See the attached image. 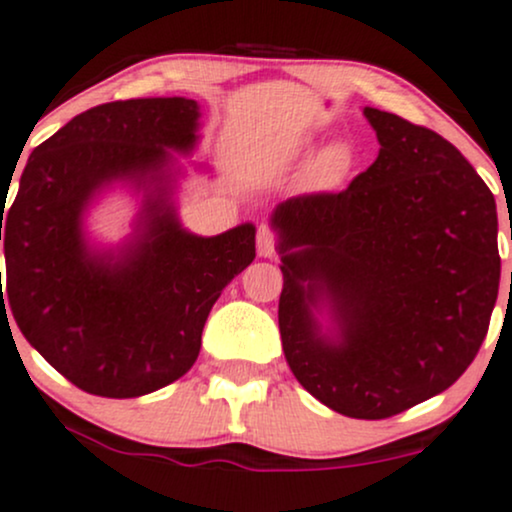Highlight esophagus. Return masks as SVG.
<instances>
[{
    "mask_svg": "<svg viewBox=\"0 0 512 512\" xmlns=\"http://www.w3.org/2000/svg\"><path fill=\"white\" fill-rule=\"evenodd\" d=\"M275 249H278V234L268 225L258 227V256L273 258Z\"/></svg>",
    "mask_w": 512,
    "mask_h": 512,
    "instance_id": "obj_1",
    "label": "esophagus"
}]
</instances>
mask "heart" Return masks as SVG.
Instances as JSON below:
<instances>
[{"mask_svg":"<svg viewBox=\"0 0 512 512\" xmlns=\"http://www.w3.org/2000/svg\"><path fill=\"white\" fill-rule=\"evenodd\" d=\"M353 149L346 142H333L319 154L317 159V174L326 183H338L348 176L353 169Z\"/></svg>","mask_w":512,"mask_h":512,"instance_id":"1","label":"heart"}]
</instances>
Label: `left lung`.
Returning a JSON list of instances; mask_svg holds the SVG:
<instances>
[{"label": "left lung", "instance_id": "left-lung-1", "mask_svg": "<svg viewBox=\"0 0 512 512\" xmlns=\"http://www.w3.org/2000/svg\"><path fill=\"white\" fill-rule=\"evenodd\" d=\"M380 154L341 193L275 208L278 324L292 375L350 418L445 392L484 343L501 280L496 200L438 132L365 108ZM330 304L337 333L313 317Z\"/></svg>", "mask_w": 512, "mask_h": 512}]
</instances>
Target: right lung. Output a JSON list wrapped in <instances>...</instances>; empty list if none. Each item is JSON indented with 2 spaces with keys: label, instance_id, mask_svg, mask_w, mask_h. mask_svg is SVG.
<instances>
[{
  "label": "right lung",
  "instance_id": "obj_1",
  "mask_svg": "<svg viewBox=\"0 0 512 512\" xmlns=\"http://www.w3.org/2000/svg\"><path fill=\"white\" fill-rule=\"evenodd\" d=\"M198 118L183 96L101 103L33 149L11 208L2 195L0 314L11 307L26 341L84 392L132 399L186 375L212 304L256 258L249 222L198 237L176 217L168 149L191 152ZM116 180L146 191L138 232L118 255L94 252L83 212Z\"/></svg>",
  "mask_w": 512,
  "mask_h": 512
}]
</instances>
